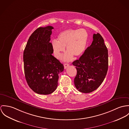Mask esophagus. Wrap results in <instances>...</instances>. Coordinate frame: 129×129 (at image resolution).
<instances>
[{
    "mask_svg": "<svg viewBox=\"0 0 129 129\" xmlns=\"http://www.w3.org/2000/svg\"><path fill=\"white\" fill-rule=\"evenodd\" d=\"M69 66V64L65 63V64H64V68H65V69H66Z\"/></svg>",
    "mask_w": 129,
    "mask_h": 129,
    "instance_id": "esophagus-1",
    "label": "esophagus"
}]
</instances>
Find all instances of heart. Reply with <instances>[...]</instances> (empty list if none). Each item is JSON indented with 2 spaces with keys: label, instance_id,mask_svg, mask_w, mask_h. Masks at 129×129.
Masks as SVG:
<instances>
[{
  "label": "heart",
  "instance_id": "b5f03b06",
  "mask_svg": "<svg viewBox=\"0 0 129 129\" xmlns=\"http://www.w3.org/2000/svg\"><path fill=\"white\" fill-rule=\"evenodd\" d=\"M88 41V34L84 29H69L60 33L57 41L53 40L51 46L55 56L57 58L61 57L65 50L68 52L64 57L65 61H70L75 56H81L86 50Z\"/></svg>",
  "mask_w": 129,
  "mask_h": 129
}]
</instances>
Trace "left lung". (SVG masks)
Listing matches in <instances>:
<instances>
[{
    "label": "left lung",
    "instance_id": "8db88e82",
    "mask_svg": "<svg viewBox=\"0 0 129 129\" xmlns=\"http://www.w3.org/2000/svg\"><path fill=\"white\" fill-rule=\"evenodd\" d=\"M72 64L77 71L74 84L79 91L89 93L100 86L107 74L108 55L104 40L99 33L93 34L91 44Z\"/></svg>",
    "mask_w": 129,
    "mask_h": 129
}]
</instances>
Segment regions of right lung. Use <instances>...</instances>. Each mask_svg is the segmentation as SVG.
I'll use <instances>...</instances> for the list:
<instances>
[{
	"instance_id": "right-lung-1",
	"label": "right lung",
	"mask_w": 129,
	"mask_h": 129,
	"mask_svg": "<svg viewBox=\"0 0 129 129\" xmlns=\"http://www.w3.org/2000/svg\"><path fill=\"white\" fill-rule=\"evenodd\" d=\"M52 26L40 27L29 37L23 54L26 80L36 93L49 94L57 88L58 74L64 66L52 54Z\"/></svg>"
}]
</instances>
